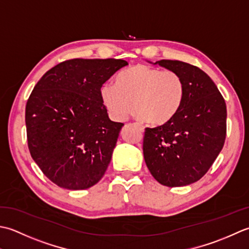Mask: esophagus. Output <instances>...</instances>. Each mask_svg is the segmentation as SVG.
Returning a JSON list of instances; mask_svg holds the SVG:
<instances>
[{"instance_id": "esophagus-1", "label": "esophagus", "mask_w": 249, "mask_h": 249, "mask_svg": "<svg viewBox=\"0 0 249 249\" xmlns=\"http://www.w3.org/2000/svg\"><path fill=\"white\" fill-rule=\"evenodd\" d=\"M138 128H139V130H140L141 132H144V126H143V125L138 124Z\"/></svg>"}]
</instances>
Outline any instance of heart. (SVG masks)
<instances>
[{
	"label": "heart",
	"instance_id": "obj_1",
	"mask_svg": "<svg viewBox=\"0 0 249 249\" xmlns=\"http://www.w3.org/2000/svg\"><path fill=\"white\" fill-rule=\"evenodd\" d=\"M185 96V82L172 70L136 64L121 71L115 86L105 84L101 99L116 120H124L134 108L138 118L163 124L178 111Z\"/></svg>",
	"mask_w": 249,
	"mask_h": 249
}]
</instances>
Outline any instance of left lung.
Wrapping results in <instances>:
<instances>
[{"label":"left lung","mask_w":249,"mask_h":249,"mask_svg":"<svg viewBox=\"0 0 249 249\" xmlns=\"http://www.w3.org/2000/svg\"><path fill=\"white\" fill-rule=\"evenodd\" d=\"M185 82V96L170 121L146 128L143 153L161 185L181 187L201 179L225 144L227 106L217 86L201 69L178 60H160Z\"/></svg>","instance_id":"1"}]
</instances>
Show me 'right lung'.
<instances>
[{
	"instance_id": "add662e5",
	"label": "right lung",
	"mask_w": 249,
	"mask_h": 249,
	"mask_svg": "<svg viewBox=\"0 0 249 249\" xmlns=\"http://www.w3.org/2000/svg\"><path fill=\"white\" fill-rule=\"evenodd\" d=\"M120 59H71L43 75L25 105L30 154L61 188L83 190L102 178L124 124L108 118L101 88Z\"/></svg>"
}]
</instances>
